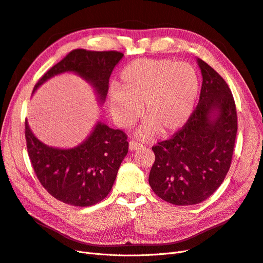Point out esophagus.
Instances as JSON below:
<instances>
[{
	"label": "esophagus",
	"instance_id": "esophagus-1",
	"mask_svg": "<svg viewBox=\"0 0 263 263\" xmlns=\"http://www.w3.org/2000/svg\"><path fill=\"white\" fill-rule=\"evenodd\" d=\"M143 147V145L141 144V143H139V142H135V141H130L129 142V148H130V151H135V149H139V148H142Z\"/></svg>",
	"mask_w": 263,
	"mask_h": 263
}]
</instances>
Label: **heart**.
<instances>
[{
  "mask_svg": "<svg viewBox=\"0 0 263 263\" xmlns=\"http://www.w3.org/2000/svg\"><path fill=\"white\" fill-rule=\"evenodd\" d=\"M200 82L195 67L170 59H138L120 73V86L108 91L111 115L120 127L139 119L144 105L147 119L138 134L152 139L160 131L170 135L188 122L199 96Z\"/></svg>",
  "mask_w": 263,
  "mask_h": 263,
  "instance_id": "obj_1",
  "label": "heart"
}]
</instances>
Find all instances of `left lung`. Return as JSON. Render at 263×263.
I'll return each mask as SVG.
<instances>
[{"mask_svg":"<svg viewBox=\"0 0 263 263\" xmlns=\"http://www.w3.org/2000/svg\"><path fill=\"white\" fill-rule=\"evenodd\" d=\"M199 103L188 122L153 146L156 159L149 185L175 205H193L210 198L230 168L237 132L235 102L229 86L201 59Z\"/></svg>","mask_w":263,"mask_h":263,"instance_id":"obj_1","label":"left lung"}]
</instances>
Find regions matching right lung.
<instances>
[{
	"instance_id": "1",
	"label": "right lung",
	"mask_w": 263,
	"mask_h": 263,
	"mask_svg": "<svg viewBox=\"0 0 263 263\" xmlns=\"http://www.w3.org/2000/svg\"><path fill=\"white\" fill-rule=\"evenodd\" d=\"M122 52L74 49L45 73L33 92L47 79L64 72L83 77L103 103L110 74ZM25 134L31 164L42 186L57 200L74 206H91L111 190L119 166L129 151L128 136L121 130L98 122L87 140L71 149L43 144L32 133L28 121Z\"/></svg>"
}]
</instances>
